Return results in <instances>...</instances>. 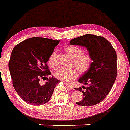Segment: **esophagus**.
Instances as JSON below:
<instances>
[{
  "mask_svg": "<svg viewBox=\"0 0 130 130\" xmlns=\"http://www.w3.org/2000/svg\"><path fill=\"white\" fill-rule=\"evenodd\" d=\"M66 86H67V87H68V88L71 89V90H73V86H71V85H68V84H66Z\"/></svg>",
  "mask_w": 130,
  "mask_h": 130,
  "instance_id": "esophagus-1",
  "label": "esophagus"
}]
</instances>
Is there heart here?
<instances>
[{
	"label": "heart",
	"mask_w": 130,
	"mask_h": 130,
	"mask_svg": "<svg viewBox=\"0 0 130 130\" xmlns=\"http://www.w3.org/2000/svg\"><path fill=\"white\" fill-rule=\"evenodd\" d=\"M65 53L73 58V64L80 73H85L90 68L93 59L89 54L83 53L81 48L76 46H67L65 48ZM55 56L56 53H53L48 59V64L51 67L54 66ZM54 76L62 82L70 84L77 77V72L75 69H62L55 72Z\"/></svg>",
	"instance_id": "heart-1"
}]
</instances>
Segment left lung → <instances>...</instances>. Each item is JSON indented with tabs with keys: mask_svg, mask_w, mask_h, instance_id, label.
Listing matches in <instances>:
<instances>
[{
	"mask_svg": "<svg viewBox=\"0 0 130 130\" xmlns=\"http://www.w3.org/2000/svg\"><path fill=\"white\" fill-rule=\"evenodd\" d=\"M70 44L85 47L93 59L90 69L78 80L85 86L75 88L84 95L82 101L76 104L83 107L95 105L107 97L116 79V53L105 38L94 34L76 37Z\"/></svg>",
	"mask_w": 130,
	"mask_h": 130,
	"instance_id": "1",
	"label": "left lung"
}]
</instances>
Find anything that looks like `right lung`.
I'll list each match as a JSON object with an SVG mask.
<instances>
[{"mask_svg":"<svg viewBox=\"0 0 130 130\" xmlns=\"http://www.w3.org/2000/svg\"><path fill=\"white\" fill-rule=\"evenodd\" d=\"M60 40L44 37H32L23 40L14 48L8 63L12 84L17 93L28 104L40 105L52 96L60 82L51 74L46 63ZM40 78L47 81L40 85Z\"/></svg>","mask_w":130,"mask_h":130,"instance_id":"1","label":"right lung"}]
</instances>
